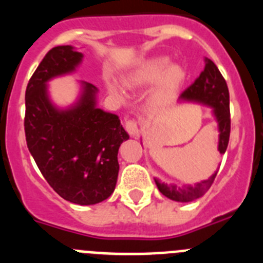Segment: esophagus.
<instances>
[{"instance_id": "obj_1", "label": "esophagus", "mask_w": 263, "mask_h": 263, "mask_svg": "<svg viewBox=\"0 0 263 263\" xmlns=\"http://www.w3.org/2000/svg\"><path fill=\"white\" fill-rule=\"evenodd\" d=\"M125 127H126L127 133H129L130 136L136 137L137 134H138V124H137V121L127 120L126 122H125Z\"/></svg>"}]
</instances>
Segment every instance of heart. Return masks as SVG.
<instances>
[{
    "label": "heart",
    "instance_id": "obj_1",
    "mask_svg": "<svg viewBox=\"0 0 263 263\" xmlns=\"http://www.w3.org/2000/svg\"><path fill=\"white\" fill-rule=\"evenodd\" d=\"M185 78V72L182 67L171 64L167 57H155L141 62L134 69L126 73L124 83L130 88L146 87L157 83L155 96L158 99L173 93L180 87ZM109 92L115 96H122V88L115 80L106 81Z\"/></svg>",
    "mask_w": 263,
    "mask_h": 263
}]
</instances>
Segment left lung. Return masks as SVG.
<instances>
[{
    "instance_id": "1",
    "label": "left lung",
    "mask_w": 263,
    "mask_h": 263,
    "mask_svg": "<svg viewBox=\"0 0 263 263\" xmlns=\"http://www.w3.org/2000/svg\"><path fill=\"white\" fill-rule=\"evenodd\" d=\"M179 103H197L210 106L212 115L217 122L218 129V152L224 154L227 152L229 134H231V111H229V90L225 79L220 73L215 63L205 59V67L200 76L192 85L187 88L180 96ZM217 171L205 180L195 184L178 187L176 184H167L154 178L158 190L166 197L179 203H190L203 196L212 185Z\"/></svg>"
}]
</instances>
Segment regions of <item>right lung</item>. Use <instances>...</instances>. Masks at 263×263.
I'll use <instances>...</instances> for the list:
<instances>
[{
  "label": "right lung",
  "mask_w": 263,
  "mask_h": 263,
  "mask_svg": "<svg viewBox=\"0 0 263 263\" xmlns=\"http://www.w3.org/2000/svg\"><path fill=\"white\" fill-rule=\"evenodd\" d=\"M84 55L72 46L46 53L26 88L25 133L29 152L42 175L58 195L79 205L108 199L118 178L117 154L129 134L117 115L97 106L99 89L79 81L73 104L52 103L48 81L73 73Z\"/></svg>",
  "instance_id": "add662e5"
}]
</instances>
